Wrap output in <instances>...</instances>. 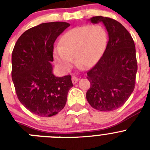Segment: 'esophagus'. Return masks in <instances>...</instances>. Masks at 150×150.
I'll list each match as a JSON object with an SVG mask.
<instances>
[{
	"label": "esophagus",
	"instance_id": "1",
	"mask_svg": "<svg viewBox=\"0 0 150 150\" xmlns=\"http://www.w3.org/2000/svg\"><path fill=\"white\" fill-rule=\"evenodd\" d=\"M78 80H79V79H78L77 77H76L75 76H72V83H74V84H76L78 82Z\"/></svg>",
	"mask_w": 150,
	"mask_h": 150
}]
</instances>
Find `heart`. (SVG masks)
<instances>
[{
	"mask_svg": "<svg viewBox=\"0 0 150 150\" xmlns=\"http://www.w3.org/2000/svg\"><path fill=\"white\" fill-rule=\"evenodd\" d=\"M107 43V32L100 25L79 26L62 35L54 58L65 69L71 68L75 57L78 67H92L102 56Z\"/></svg>",
	"mask_w": 150,
	"mask_h": 150,
	"instance_id": "heart-1",
	"label": "heart"
}]
</instances>
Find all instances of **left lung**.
<instances>
[{
  "label": "left lung",
  "mask_w": 150,
  "mask_h": 150,
  "mask_svg": "<svg viewBox=\"0 0 150 150\" xmlns=\"http://www.w3.org/2000/svg\"><path fill=\"white\" fill-rule=\"evenodd\" d=\"M90 21L104 24L109 40L103 55L87 72L91 86L86 99L94 109L114 110L126 102L134 89L137 71L134 42L126 28L115 19L95 16Z\"/></svg>",
  "instance_id": "left-lung-1"
}]
</instances>
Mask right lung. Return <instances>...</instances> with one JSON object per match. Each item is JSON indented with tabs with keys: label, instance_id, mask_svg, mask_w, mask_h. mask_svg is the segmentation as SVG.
<instances>
[{
	"label": "right lung",
	"instance_id": "1",
	"mask_svg": "<svg viewBox=\"0 0 150 150\" xmlns=\"http://www.w3.org/2000/svg\"><path fill=\"white\" fill-rule=\"evenodd\" d=\"M70 26L64 22L42 23L19 37L12 53V79L19 101L43 117L56 115L67 102L71 76L52 74L54 43Z\"/></svg>",
	"mask_w": 150,
	"mask_h": 150
}]
</instances>
